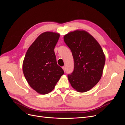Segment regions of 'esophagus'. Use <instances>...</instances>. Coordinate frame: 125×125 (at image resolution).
Instances as JSON below:
<instances>
[{"mask_svg":"<svg viewBox=\"0 0 125 125\" xmlns=\"http://www.w3.org/2000/svg\"><path fill=\"white\" fill-rule=\"evenodd\" d=\"M62 69L64 71H65V67H64V66H63V67H62Z\"/></svg>","mask_w":125,"mask_h":125,"instance_id":"34e87169","label":"esophagus"}]
</instances>
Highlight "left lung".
Segmentation results:
<instances>
[{
  "instance_id": "left-lung-1",
  "label": "left lung",
  "mask_w": 125,
  "mask_h": 125,
  "mask_svg": "<svg viewBox=\"0 0 125 125\" xmlns=\"http://www.w3.org/2000/svg\"><path fill=\"white\" fill-rule=\"evenodd\" d=\"M74 60V70L68 75L71 85L78 92L92 89L100 80L105 56L97 41L88 32L77 30L63 36Z\"/></svg>"
}]
</instances>
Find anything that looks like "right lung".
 <instances>
[{"mask_svg":"<svg viewBox=\"0 0 125 125\" xmlns=\"http://www.w3.org/2000/svg\"><path fill=\"white\" fill-rule=\"evenodd\" d=\"M58 33H42L28 48L22 70L28 84L36 92L46 94L53 90L64 71L56 62L54 48Z\"/></svg>","mask_w":125,"mask_h":125,"instance_id":"obj_1","label":"right lung"}]
</instances>
